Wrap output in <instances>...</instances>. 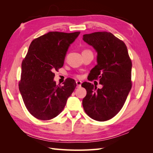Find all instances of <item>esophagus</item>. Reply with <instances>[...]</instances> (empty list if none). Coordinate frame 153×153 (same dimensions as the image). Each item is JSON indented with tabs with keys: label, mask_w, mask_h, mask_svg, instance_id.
Here are the masks:
<instances>
[{
	"label": "esophagus",
	"mask_w": 153,
	"mask_h": 153,
	"mask_svg": "<svg viewBox=\"0 0 153 153\" xmlns=\"http://www.w3.org/2000/svg\"><path fill=\"white\" fill-rule=\"evenodd\" d=\"M76 87H81V85H82V82L81 81H76Z\"/></svg>",
	"instance_id": "esophagus-1"
}]
</instances>
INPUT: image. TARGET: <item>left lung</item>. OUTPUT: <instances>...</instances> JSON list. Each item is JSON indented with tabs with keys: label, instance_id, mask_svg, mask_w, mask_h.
<instances>
[{
	"label": "left lung",
	"instance_id": "1",
	"mask_svg": "<svg viewBox=\"0 0 153 153\" xmlns=\"http://www.w3.org/2000/svg\"><path fill=\"white\" fill-rule=\"evenodd\" d=\"M83 40L97 52V65L89 80L99 79L103 86L97 89L89 82L83 83L87 91L83 107L92 119L107 121L121 110L131 89V61L126 45L110 32L84 34Z\"/></svg>",
	"mask_w": 153,
	"mask_h": 153
}]
</instances>
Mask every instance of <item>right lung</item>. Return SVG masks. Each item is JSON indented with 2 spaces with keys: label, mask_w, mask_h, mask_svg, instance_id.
Masks as SVG:
<instances>
[{
  "label": "right lung",
  "mask_w": 153,
  "mask_h": 153,
  "mask_svg": "<svg viewBox=\"0 0 153 153\" xmlns=\"http://www.w3.org/2000/svg\"><path fill=\"white\" fill-rule=\"evenodd\" d=\"M80 32H50L32 41L22 63L19 90L29 112L40 120L52 119L61 113L76 86L67 78L57 85L54 71L63 66L69 47Z\"/></svg>",
  "instance_id": "add662e5"
}]
</instances>
